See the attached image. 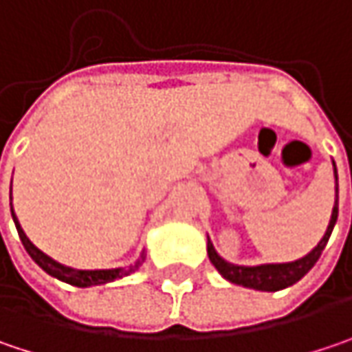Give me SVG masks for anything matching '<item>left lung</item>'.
<instances>
[{
	"label": "left lung",
	"instance_id": "left-lung-1",
	"mask_svg": "<svg viewBox=\"0 0 352 352\" xmlns=\"http://www.w3.org/2000/svg\"><path fill=\"white\" fill-rule=\"evenodd\" d=\"M335 165V163H333ZM337 175V169H335ZM337 215H339V185H337V201L333 207V215H331V223L327 227L324 237L320 239V243L307 255V257L299 258L295 263H280V265H258V267H239V265H231L225 258L217 255V251L213 249V243L207 241V253L211 263L215 265L219 273L227 280L235 283V285H243L249 289H257V291H280L285 287L295 285L319 261L322 249L327 247V241L333 233V227L337 223Z\"/></svg>",
	"mask_w": 352,
	"mask_h": 352
}]
</instances>
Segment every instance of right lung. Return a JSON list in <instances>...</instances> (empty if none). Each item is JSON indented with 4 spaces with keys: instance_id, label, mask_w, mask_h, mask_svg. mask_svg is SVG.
Listing matches in <instances>:
<instances>
[{
    "instance_id": "1",
    "label": "right lung",
    "mask_w": 352,
    "mask_h": 352,
    "mask_svg": "<svg viewBox=\"0 0 352 352\" xmlns=\"http://www.w3.org/2000/svg\"><path fill=\"white\" fill-rule=\"evenodd\" d=\"M11 217L15 221V227H17L19 239H21L25 251L30 253V257H32L45 273H50L55 279L65 280V283H69L73 287H91V285L111 283V280L121 279V277H127V275L135 273V271L141 267V263H143V257H141V261H137V263L131 265L129 269H109V271H77V269L63 267V265H59L57 261H53L52 257H47L45 253H41V251L33 245L32 241L28 239V235H25L23 229H21V225H19V221L15 217V213H13V207H11Z\"/></svg>"
}]
</instances>
